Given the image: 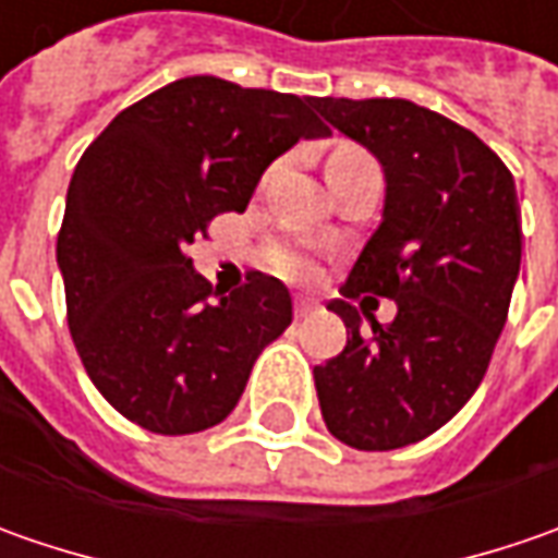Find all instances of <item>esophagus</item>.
Returning <instances> with one entry per match:
<instances>
[{
	"instance_id": "esophagus-1",
	"label": "esophagus",
	"mask_w": 558,
	"mask_h": 558,
	"mask_svg": "<svg viewBox=\"0 0 558 558\" xmlns=\"http://www.w3.org/2000/svg\"><path fill=\"white\" fill-rule=\"evenodd\" d=\"M313 313H316V304H313L311 298H298V301H294V316H298V319H307Z\"/></svg>"
}]
</instances>
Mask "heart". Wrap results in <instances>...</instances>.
Here are the masks:
<instances>
[{
	"instance_id": "heart-1",
	"label": "heart",
	"mask_w": 558,
	"mask_h": 558,
	"mask_svg": "<svg viewBox=\"0 0 558 558\" xmlns=\"http://www.w3.org/2000/svg\"><path fill=\"white\" fill-rule=\"evenodd\" d=\"M341 155H360V151H341ZM269 264H272V269H279L282 276H289V279H311L313 276L311 254H304L298 247H269Z\"/></svg>"
}]
</instances>
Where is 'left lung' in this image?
Listing matches in <instances>:
<instances>
[{
	"label": "left lung",
	"mask_w": 558,
	"mask_h": 558,
	"mask_svg": "<svg viewBox=\"0 0 558 558\" xmlns=\"http://www.w3.org/2000/svg\"><path fill=\"white\" fill-rule=\"evenodd\" d=\"M385 173L381 223L329 311L348 344L313 366L326 428L356 450L428 438L482 385L522 264L515 180L472 130L407 98H313ZM398 304L395 324L359 329L351 296Z\"/></svg>",
	"instance_id": "left-lung-1"
}]
</instances>
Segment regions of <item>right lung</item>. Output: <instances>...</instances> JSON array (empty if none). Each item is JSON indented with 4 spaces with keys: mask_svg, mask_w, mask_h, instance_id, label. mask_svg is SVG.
Here are the masks:
<instances>
[{
    "mask_svg": "<svg viewBox=\"0 0 558 558\" xmlns=\"http://www.w3.org/2000/svg\"><path fill=\"white\" fill-rule=\"evenodd\" d=\"M311 108V96L185 76L83 151L54 254L76 354L120 416L155 435L223 422L254 360L291 326L279 279L247 272L220 294L185 247L217 214H242L291 145L329 136Z\"/></svg>",
    "mask_w": 558,
    "mask_h": 558,
    "instance_id": "right-lung-1",
    "label": "right lung"
}]
</instances>
